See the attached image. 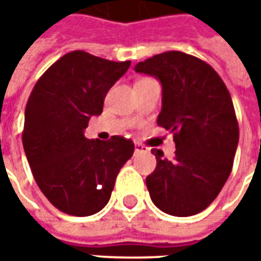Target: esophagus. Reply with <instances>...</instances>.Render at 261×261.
<instances>
[{
	"label": "esophagus",
	"instance_id": "obj_1",
	"mask_svg": "<svg viewBox=\"0 0 261 261\" xmlns=\"http://www.w3.org/2000/svg\"><path fill=\"white\" fill-rule=\"evenodd\" d=\"M148 151V148L145 145H142V144H135V152H146Z\"/></svg>",
	"mask_w": 261,
	"mask_h": 261
}]
</instances>
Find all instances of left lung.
Segmentation results:
<instances>
[{
  "label": "left lung",
  "mask_w": 261,
  "mask_h": 261,
  "mask_svg": "<svg viewBox=\"0 0 261 261\" xmlns=\"http://www.w3.org/2000/svg\"><path fill=\"white\" fill-rule=\"evenodd\" d=\"M135 71L161 83L156 123L171 130L175 142L171 161L152 149L151 200L168 215H196L215 200L232 170L240 129L231 94L212 66L178 50L148 58Z\"/></svg>",
  "instance_id": "1"
}]
</instances>
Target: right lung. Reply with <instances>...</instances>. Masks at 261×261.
<instances>
[{"mask_svg": "<svg viewBox=\"0 0 261 261\" xmlns=\"http://www.w3.org/2000/svg\"><path fill=\"white\" fill-rule=\"evenodd\" d=\"M129 66L130 61L74 50L47 68L27 100L25 156L42 193L64 214L90 216L101 211L120 168L134 155V142L123 136H84L90 117L101 115L107 91Z\"/></svg>", "mask_w": 261, "mask_h": 261, "instance_id": "right-lung-1", "label": "right lung"}]
</instances>
